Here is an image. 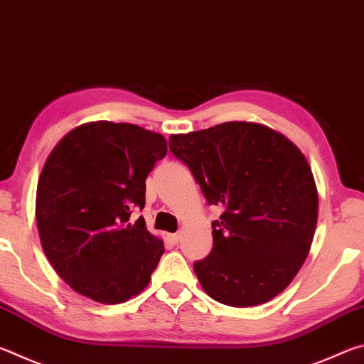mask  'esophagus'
<instances>
[{
    "label": "esophagus",
    "instance_id": "esophagus-1",
    "mask_svg": "<svg viewBox=\"0 0 364 364\" xmlns=\"http://www.w3.org/2000/svg\"><path fill=\"white\" fill-rule=\"evenodd\" d=\"M181 236H183L181 232H175V234H171V241H173V242H180V241H181Z\"/></svg>",
    "mask_w": 364,
    "mask_h": 364
}]
</instances>
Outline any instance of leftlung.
<instances>
[{"mask_svg": "<svg viewBox=\"0 0 364 364\" xmlns=\"http://www.w3.org/2000/svg\"><path fill=\"white\" fill-rule=\"evenodd\" d=\"M170 139L208 204L225 208L212 225V252L194 263L202 289L230 306L273 300L299 273L315 236L318 189L306 157L284 134L254 122Z\"/></svg>", "mask_w": 364, "mask_h": 364, "instance_id": "left-lung-1", "label": "left lung"}]
</instances>
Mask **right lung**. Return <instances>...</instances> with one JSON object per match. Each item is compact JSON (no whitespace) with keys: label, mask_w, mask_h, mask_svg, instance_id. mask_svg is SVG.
Wrapping results in <instances>:
<instances>
[{"label":"right lung","mask_w":364,"mask_h":364,"mask_svg":"<svg viewBox=\"0 0 364 364\" xmlns=\"http://www.w3.org/2000/svg\"><path fill=\"white\" fill-rule=\"evenodd\" d=\"M167 139L133 123L96 120L70 130L38 178L35 217L41 247L77 294L123 304L147 287L165 252L132 208L144 207L146 176Z\"/></svg>","instance_id":"1"}]
</instances>
